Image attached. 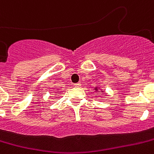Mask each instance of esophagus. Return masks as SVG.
<instances>
[{
    "mask_svg": "<svg viewBox=\"0 0 154 154\" xmlns=\"http://www.w3.org/2000/svg\"><path fill=\"white\" fill-rule=\"evenodd\" d=\"M81 85H82V84L81 83H75V84H73V86H75L76 88H80L81 87Z\"/></svg>",
    "mask_w": 154,
    "mask_h": 154,
    "instance_id": "obj_1",
    "label": "esophagus"
}]
</instances>
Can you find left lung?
I'll list each match as a JSON object with an SVG mask.
<instances>
[{
	"label": "left lung",
	"instance_id": "obj_1",
	"mask_svg": "<svg viewBox=\"0 0 154 154\" xmlns=\"http://www.w3.org/2000/svg\"><path fill=\"white\" fill-rule=\"evenodd\" d=\"M94 90H98V89H97V87L95 88V89H94Z\"/></svg>",
	"mask_w": 154,
	"mask_h": 154
}]
</instances>
